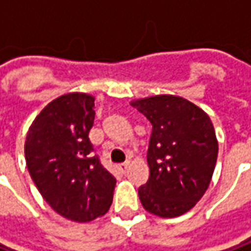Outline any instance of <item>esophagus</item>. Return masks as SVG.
<instances>
[{"label":"esophagus","instance_id":"obj_1","mask_svg":"<svg viewBox=\"0 0 251 251\" xmlns=\"http://www.w3.org/2000/svg\"><path fill=\"white\" fill-rule=\"evenodd\" d=\"M127 167H129V163H122V164L118 166V170H119L122 174H125L126 171H127Z\"/></svg>","mask_w":251,"mask_h":251}]
</instances>
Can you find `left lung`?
<instances>
[{
  "instance_id": "obj_1",
  "label": "left lung",
  "mask_w": 251,
  "mask_h": 251,
  "mask_svg": "<svg viewBox=\"0 0 251 251\" xmlns=\"http://www.w3.org/2000/svg\"><path fill=\"white\" fill-rule=\"evenodd\" d=\"M151 124L150 176L139 188L143 208L161 218L180 216L200 201L212 178L218 140L209 116L190 101L156 95L132 102Z\"/></svg>"
}]
</instances>
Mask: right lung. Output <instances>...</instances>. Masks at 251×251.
<instances>
[{
  "instance_id": "obj_1",
  "label": "right lung",
  "mask_w": 251,
  "mask_h": 251,
  "mask_svg": "<svg viewBox=\"0 0 251 251\" xmlns=\"http://www.w3.org/2000/svg\"><path fill=\"white\" fill-rule=\"evenodd\" d=\"M94 118L91 95H61L36 116L25 142L27 170L43 200L75 222L108 212L116 184L90 142Z\"/></svg>"
}]
</instances>
